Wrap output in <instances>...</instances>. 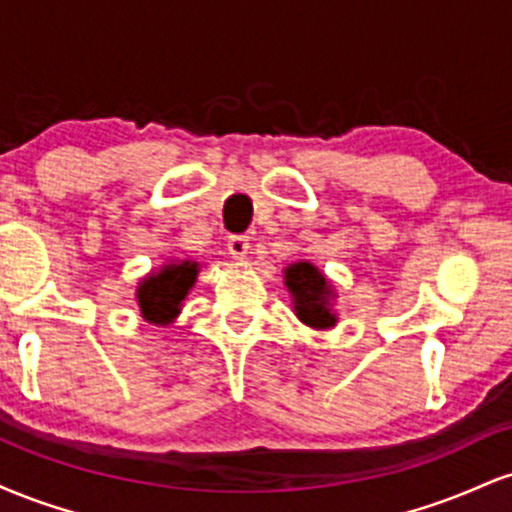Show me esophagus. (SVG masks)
<instances>
[{
	"mask_svg": "<svg viewBox=\"0 0 512 512\" xmlns=\"http://www.w3.org/2000/svg\"><path fill=\"white\" fill-rule=\"evenodd\" d=\"M250 250V238L248 236H231L228 238V255H233L236 260H243Z\"/></svg>",
	"mask_w": 512,
	"mask_h": 512,
	"instance_id": "esophagus-1",
	"label": "esophagus"
}]
</instances>
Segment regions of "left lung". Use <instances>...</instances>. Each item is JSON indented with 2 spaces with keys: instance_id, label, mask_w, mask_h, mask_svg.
I'll return each instance as SVG.
<instances>
[{
  "instance_id": "1",
  "label": "left lung",
  "mask_w": 512,
  "mask_h": 512,
  "mask_svg": "<svg viewBox=\"0 0 512 512\" xmlns=\"http://www.w3.org/2000/svg\"><path fill=\"white\" fill-rule=\"evenodd\" d=\"M284 284L293 298V310H296L298 320L313 330H330L337 325V313L332 310V284L315 264H289L284 269Z\"/></svg>"
}]
</instances>
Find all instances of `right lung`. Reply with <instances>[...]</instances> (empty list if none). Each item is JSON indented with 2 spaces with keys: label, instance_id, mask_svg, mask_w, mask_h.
Returning <instances> with one entry per match:
<instances>
[{
  "label": "right lung",
  "instance_id": "obj_1",
  "mask_svg": "<svg viewBox=\"0 0 512 512\" xmlns=\"http://www.w3.org/2000/svg\"><path fill=\"white\" fill-rule=\"evenodd\" d=\"M199 274V262L180 260L163 264L158 272L144 276L137 286V303L146 322L168 325L178 317L182 301L195 286Z\"/></svg>",
  "mask_w": 512,
  "mask_h": 512
}]
</instances>
